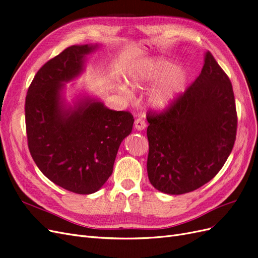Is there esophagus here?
Segmentation results:
<instances>
[{"label": "esophagus", "mask_w": 258, "mask_h": 258, "mask_svg": "<svg viewBox=\"0 0 258 258\" xmlns=\"http://www.w3.org/2000/svg\"><path fill=\"white\" fill-rule=\"evenodd\" d=\"M135 128L137 130H144L146 128V122L145 120L142 118V117H139V118L136 119L135 121Z\"/></svg>", "instance_id": "obj_1"}]
</instances>
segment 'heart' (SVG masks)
Masks as SVG:
<instances>
[{"instance_id":"1","label":"heart","mask_w":258,"mask_h":258,"mask_svg":"<svg viewBox=\"0 0 258 258\" xmlns=\"http://www.w3.org/2000/svg\"><path fill=\"white\" fill-rule=\"evenodd\" d=\"M188 74L182 67H175L168 59H150L138 63L131 71L129 84L132 88H142L143 86L156 85L153 89L150 101L158 108L168 107L184 91ZM121 92L129 97L130 91L121 87Z\"/></svg>"}]
</instances>
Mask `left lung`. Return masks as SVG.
I'll return each mask as SVG.
<instances>
[{
	"label": "left lung",
	"instance_id": "8db88e82",
	"mask_svg": "<svg viewBox=\"0 0 258 258\" xmlns=\"http://www.w3.org/2000/svg\"><path fill=\"white\" fill-rule=\"evenodd\" d=\"M146 119L147 174L156 189L182 195L211 181L232 151L238 123L230 80L212 53L189 87Z\"/></svg>",
	"mask_w": 258,
	"mask_h": 258
}]
</instances>
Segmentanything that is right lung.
I'll return each instance as SVG.
<instances>
[{"label": "right lung", "instance_id": "obj_1", "mask_svg": "<svg viewBox=\"0 0 258 258\" xmlns=\"http://www.w3.org/2000/svg\"><path fill=\"white\" fill-rule=\"evenodd\" d=\"M97 45H73L38 70L26 97V129L31 156L41 172L69 191L99 190L113 172L117 152L130 135L134 116L84 98L74 106L62 99L64 83L84 70Z\"/></svg>", "mask_w": 258, "mask_h": 258}]
</instances>
